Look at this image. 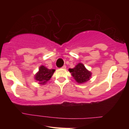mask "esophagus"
Returning <instances> with one entry per match:
<instances>
[{
  "label": "esophagus",
  "mask_w": 129,
  "mask_h": 129,
  "mask_svg": "<svg viewBox=\"0 0 129 129\" xmlns=\"http://www.w3.org/2000/svg\"><path fill=\"white\" fill-rule=\"evenodd\" d=\"M61 69H66V66H63L61 68Z\"/></svg>",
  "instance_id": "1"
}]
</instances>
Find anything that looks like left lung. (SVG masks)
<instances>
[{
    "label": "left lung",
    "mask_w": 129,
    "mask_h": 129,
    "mask_svg": "<svg viewBox=\"0 0 129 129\" xmlns=\"http://www.w3.org/2000/svg\"><path fill=\"white\" fill-rule=\"evenodd\" d=\"M69 71L78 84L85 83L90 79L92 75L82 63H78L73 69H69Z\"/></svg>",
    "instance_id": "1"
}]
</instances>
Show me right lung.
<instances>
[{
	"instance_id": "obj_1",
	"label": "right lung",
	"mask_w": 129,
	"mask_h": 129,
	"mask_svg": "<svg viewBox=\"0 0 129 129\" xmlns=\"http://www.w3.org/2000/svg\"><path fill=\"white\" fill-rule=\"evenodd\" d=\"M54 72V69H48L45 66H41L39 68V71L35 74L34 78L39 84L44 85L51 79Z\"/></svg>"
}]
</instances>
